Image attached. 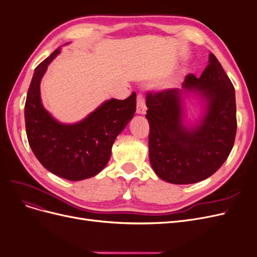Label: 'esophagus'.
I'll list each match as a JSON object with an SVG mask.
<instances>
[{
    "instance_id": "obj_1",
    "label": "esophagus",
    "mask_w": 257,
    "mask_h": 257,
    "mask_svg": "<svg viewBox=\"0 0 257 257\" xmlns=\"http://www.w3.org/2000/svg\"><path fill=\"white\" fill-rule=\"evenodd\" d=\"M136 112L138 114H146V112H147L145 98L142 94L137 95V109H136Z\"/></svg>"
}]
</instances>
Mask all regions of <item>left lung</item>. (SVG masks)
Wrapping results in <instances>:
<instances>
[{
	"instance_id": "left-lung-1",
	"label": "left lung",
	"mask_w": 257,
	"mask_h": 257,
	"mask_svg": "<svg viewBox=\"0 0 257 257\" xmlns=\"http://www.w3.org/2000/svg\"><path fill=\"white\" fill-rule=\"evenodd\" d=\"M190 94L202 106L195 122L185 120V99ZM146 105L150 164L162 180L173 184L203 181L228 158L237 131L235 89L213 53L199 78L189 74L182 89L149 93Z\"/></svg>"
}]
</instances>
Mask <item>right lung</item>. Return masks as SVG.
I'll use <instances>...</instances> for the list:
<instances>
[{
	"instance_id": "1",
	"label": "right lung",
	"mask_w": 257,
	"mask_h": 257,
	"mask_svg": "<svg viewBox=\"0 0 257 257\" xmlns=\"http://www.w3.org/2000/svg\"><path fill=\"white\" fill-rule=\"evenodd\" d=\"M60 52L61 47L34 71L25 106L27 136L46 169L69 181H80L96 176L107 165L116 136L135 114L136 93L124 100H105L78 122L58 121L42 103L41 81Z\"/></svg>"
}]
</instances>
